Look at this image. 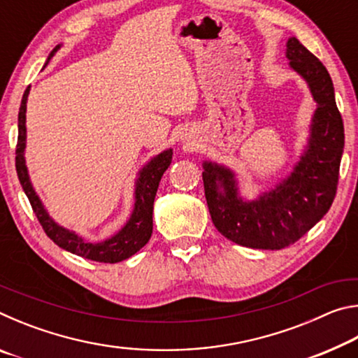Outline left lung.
<instances>
[{
  "mask_svg": "<svg viewBox=\"0 0 358 358\" xmlns=\"http://www.w3.org/2000/svg\"><path fill=\"white\" fill-rule=\"evenodd\" d=\"M287 58L310 85L317 108L308 150L282 183L257 201L238 197L234 173L205 162V199L215 227L234 243L256 250H282L316 226L335 201L344 126L329 71L296 38L287 41Z\"/></svg>",
  "mask_w": 358,
  "mask_h": 358,
  "instance_id": "left-lung-1",
  "label": "left lung"
}]
</instances>
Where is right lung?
Segmentation results:
<instances>
[{"label": "right lung", "instance_id": "right-lung-1", "mask_svg": "<svg viewBox=\"0 0 358 358\" xmlns=\"http://www.w3.org/2000/svg\"><path fill=\"white\" fill-rule=\"evenodd\" d=\"M59 48L57 45L53 48L50 55L47 58V63L50 62ZM29 87L25 90L22 98L20 110H19V137H17V147H15V169L17 175H19L20 185L25 191L31 208L34 211L36 217H38L39 224L44 229L47 237L50 238L53 243H57L59 248L69 251L77 256L96 260V262H104V264H117L121 260L131 257L132 254H136L141 248L148 243L153 232V203L155 196L159 186V181L162 173L167 171V167L171 166L172 161V150L162 151L161 155L153 157L147 166H145L141 175H138L137 185H136V205L134 211L129 217V221L126 222V226L120 230L117 235H113L112 238L101 243H88V241L77 237L74 232H69L63 227H59L55 221H52V217L47 215V211L42 207L39 197L36 196L31 183L28 178V171L25 166V157H23V150H25V141H27V126H25V113H27V99H28Z\"/></svg>", "mask_w": 358, "mask_h": 358}]
</instances>
